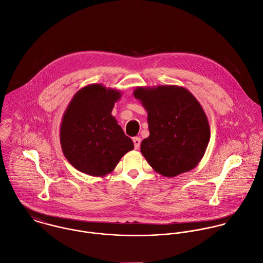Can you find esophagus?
Instances as JSON below:
<instances>
[{
  "instance_id": "obj_1",
  "label": "esophagus",
  "mask_w": 263,
  "mask_h": 263,
  "mask_svg": "<svg viewBox=\"0 0 263 263\" xmlns=\"http://www.w3.org/2000/svg\"><path fill=\"white\" fill-rule=\"evenodd\" d=\"M133 143H134V147L135 149H138L140 147V143H141V139L139 137H133Z\"/></svg>"
}]
</instances>
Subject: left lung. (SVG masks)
I'll return each mask as SVG.
<instances>
[{
  "label": "left lung",
  "mask_w": 263,
  "mask_h": 263,
  "mask_svg": "<svg viewBox=\"0 0 263 263\" xmlns=\"http://www.w3.org/2000/svg\"><path fill=\"white\" fill-rule=\"evenodd\" d=\"M134 97L147 110L149 136L141 142V153L153 168L164 177L194 168L210 138L209 121L198 101L174 85L138 87Z\"/></svg>",
  "instance_id": "8db88e82"
}]
</instances>
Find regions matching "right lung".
Listing matches in <instances>:
<instances>
[{
	"label": "right lung",
	"instance_id": "right-lung-1",
	"mask_svg": "<svg viewBox=\"0 0 263 263\" xmlns=\"http://www.w3.org/2000/svg\"><path fill=\"white\" fill-rule=\"evenodd\" d=\"M120 98L117 90L91 84L80 89L68 105L60 140L65 157L78 171L105 176L134 148L131 138L111 116L115 102Z\"/></svg>",
	"mask_w": 263,
	"mask_h": 263
}]
</instances>
